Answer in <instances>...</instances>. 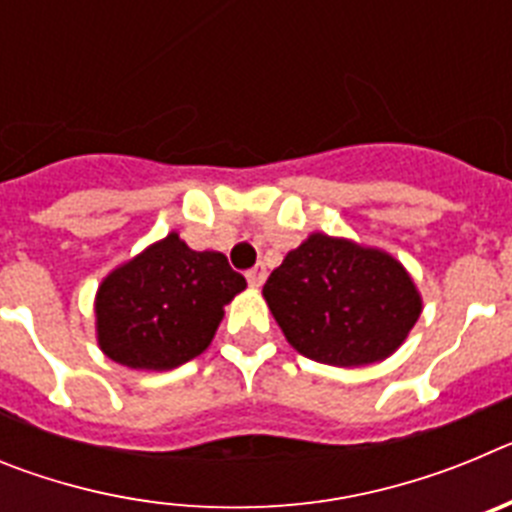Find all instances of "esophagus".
<instances>
[{
  "mask_svg": "<svg viewBox=\"0 0 512 512\" xmlns=\"http://www.w3.org/2000/svg\"><path fill=\"white\" fill-rule=\"evenodd\" d=\"M246 279H248V284H251L253 289H259L261 284L266 282V266L264 264H256V266H253V269H248Z\"/></svg>",
  "mask_w": 512,
  "mask_h": 512,
  "instance_id": "34e87169",
  "label": "esophagus"
}]
</instances>
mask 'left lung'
<instances>
[{"label":"left lung","mask_w":512,"mask_h":512,"mask_svg":"<svg viewBox=\"0 0 512 512\" xmlns=\"http://www.w3.org/2000/svg\"><path fill=\"white\" fill-rule=\"evenodd\" d=\"M264 300L297 354L341 369L390 359L423 312L410 271L392 253L325 233L284 256Z\"/></svg>","instance_id":"obj_1"}]
</instances>
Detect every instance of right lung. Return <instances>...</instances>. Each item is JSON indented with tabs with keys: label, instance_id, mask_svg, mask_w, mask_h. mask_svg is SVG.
Wrapping results in <instances>:
<instances>
[{
	"label": "right lung",
	"instance_id": "add662e5",
	"mask_svg": "<svg viewBox=\"0 0 512 512\" xmlns=\"http://www.w3.org/2000/svg\"><path fill=\"white\" fill-rule=\"evenodd\" d=\"M243 289L223 253L192 251L174 230L102 279L97 346L128 369L169 372L207 351L223 307Z\"/></svg>",
	"mask_w": 512,
	"mask_h": 512
}]
</instances>
